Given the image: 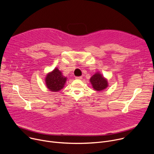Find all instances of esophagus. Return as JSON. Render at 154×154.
Segmentation results:
<instances>
[{
    "mask_svg": "<svg viewBox=\"0 0 154 154\" xmlns=\"http://www.w3.org/2000/svg\"><path fill=\"white\" fill-rule=\"evenodd\" d=\"M82 79V76H80V77H75V79H77V80H81Z\"/></svg>",
    "mask_w": 154,
    "mask_h": 154,
    "instance_id": "esophagus-1",
    "label": "esophagus"
}]
</instances>
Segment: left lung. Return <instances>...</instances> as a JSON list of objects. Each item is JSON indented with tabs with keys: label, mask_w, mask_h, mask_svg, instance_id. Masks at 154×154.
I'll list each match as a JSON object with an SVG mask.
<instances>
[{
	"label": "left lung",
	"mask_w": 154,
	"mask_h": 154,
	"mask_svg": "<svg viewBox=\"0 0 154 154\" xmlns=\"http://www.w3.org/2000/svg\"><path fill=\"white\" fill-rule=\"evenodd\" d=\"M93 88L96 91H102L108 86L107 80L99 72L93 75L90 79Z\"/></svg>",
	"instance_id": "8db88e82"
}]
</instances>
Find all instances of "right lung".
<instances>
[{
  "label": "right lung",
  "instance_id": "obj_1",
  "mask_svg": "<svg viewBox=\"0 0 154 154\" xmlns=\"http://www.w3.org/2000/svg\"><path fill=\"white\" fill-rule=\"evenodd\" d=\"M45 81L48 88L50 91L57 92L64 87L66 77H64L61 72L55 68L52 72L47 75Z\"/></svg>",
  "mask_w": 154,
  "mask_h": 154
}]
</instances>
